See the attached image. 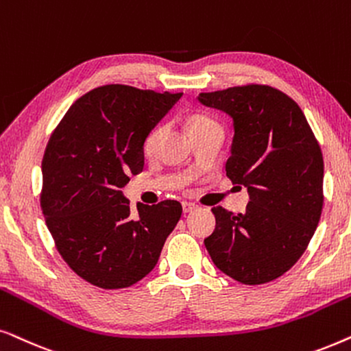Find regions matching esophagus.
<instances>
[{
	"instance_id": "obj_1",
	"label": "esophagus",
	"mask_w": 351,
	"mask_h": 351,
	"mask_svg": "<svg viewBox=\"0 0 351 351\" xmlns=\"http://www.w3.org/2000/svg\"><path fill=\"white\" fill-rule=\"evenodd\" d=\"M195 208H197V205H195V204H193V202H183V212L184 213L193 212V210H195Z\"/></svg>"
}]
</instances>
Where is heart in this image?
Wrapping results in <instances>:
<instances>
[{
  "instance_id": "1",
  "label": "heart",
  "mask_w": 351,
  "mask_h": 351,
  "mask_svg": "<svg viewBox=\"0 0 351 351\" xmlns=\"http://www.w3.org/2000/svg\"><path fill=\"white\" fill-rule=\"evenodd\" d=\"M212 123H217V121H213L210 117H205V115H191L188 119V128L189 132L193 133L195 132V130L199 128H204L207 127V125H212ZM163 125H156L151 132H149L146 134V138H144V152L146 154H152L154 151H156L157 146H158V141H160L162 134H163Z\"/></svg>"
}]
</instances>
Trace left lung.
I'll return each mask as SVG.
<instances>
[{
	"label": "left lung",
	"mask_w": 351,
	"mask_h": 351,
	"mask_svg": "<svg viewBox=\"0 0 351 351\" xmlns=\"http://www.w3.org/2000/svg\"><path fill=\"white\" fill-rule=\"evenodd\" d=\"M197 99L232 119L226 175L250 197L245 213L213 207L217 226L204 244L215 266L236 281H274L297 263L319 223V144L297 102L276 88L234 86Z\"/></svg>",
	"instance_id": "left-lung-1"
}]
</instances>
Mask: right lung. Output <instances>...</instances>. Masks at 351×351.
I'll return each instance as SVG.
<instances>
[{
    "label": "right lung",
    "instance_id": "obj_1",
    "mask_svg": "<svg viewBox=\"0 0 351 351\" xmlns=\"http://www.w3.org/2000/svg\"><path fill=\"white\" fill-rule=\"evenodd\" d=\"M183 93L106 85L70 106L46 146L41 208L59 254L101 289L130 287L154 269L180 221L176 200L138 204L121 193L144 168V138Z\"/></svg>",
    "mask_w": 351,
    "mask_h": 351
}]
</instances>
